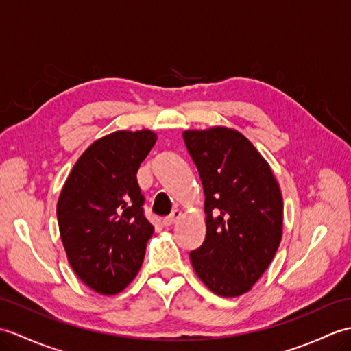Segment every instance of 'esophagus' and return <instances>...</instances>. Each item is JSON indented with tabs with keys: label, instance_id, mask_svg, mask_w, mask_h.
<instances>
[{
	"label": "esophagus",
	"instance_id": "1",
	"mask_svg": "<svg viewBox=\"0 0 351 351\" xmlns=\"http://www.w3.org/2000/svg\"><path fill=\"white\" fill-rule=\"evenodd\" d=\"M181 211L180 210H173L171 211V214L170 215H167V217H164L162 219V225L166 226V228H169V226H171V225H175V223L181 219Z\"/></svg>",
	"mask_w": 351,
	"mask_h": 351
}]
</instances>
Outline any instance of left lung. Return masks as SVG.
I'll return each mask as SVG.
<instances>
[{
	"label": "left lung",
	"instance_id": "8db88e82",
	"mask_svg": "<svg viewBox=\"0 0 351 351\" xmlns=\"http://www.w3.org/2000/svg\"><path fill=\"white\" fill-rule=\"evenodd\" d=\"M205 195L206 235L190 253L214 294L238 297L255 285L282 240L283 200L264 156L237 130L182 132Z\"/></svg>",
	"mask_w": 351,
	"mask_h": 351
}]
</instances>
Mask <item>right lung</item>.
<instances>
[{
    "mask_svg": "<svg viewBox=\"0 0 351 351\" xmlns=\"http://www.w3.org/2000/svg\"><path fill=\"white\" fill-rule=\"evenodd\" d=\"M155 141L151 130L116 131L93 141L58 197V229L69 264L99 294L121 293L143 264L154 226L143 214L137 170Z\"/></svg>",
    "mask_w": 351,
    "mask_h": 351,
    "instance_id": "add662e5",
    "label": "right lung"
}]
</instances>
